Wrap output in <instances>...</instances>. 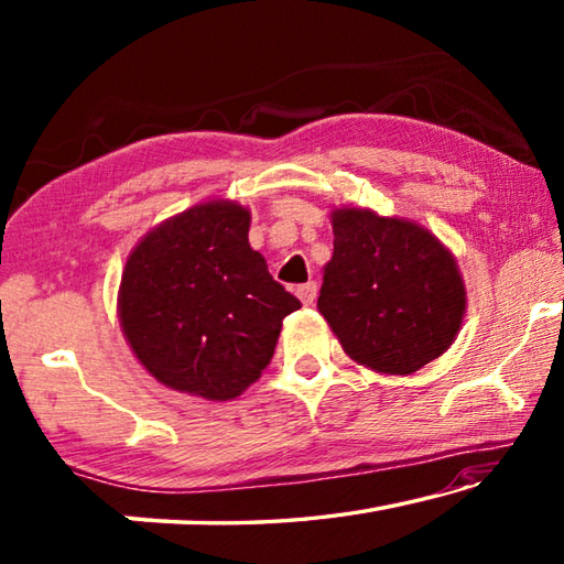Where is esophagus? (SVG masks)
<instances>
[{"label": "esophagus", "instance_id": "obj_1", "mask_svg": "<svg viewBox=\"0 0 564 564\" xmlns=\"http://www.w3.org/2000/svg\"><path fill=\"white\" fill-rule=\"evenodd\" d=\"M316 293H318V285L313 281L299 285V291H295V295H299L303 305H313V301H316Z\"/></svg>", "mask_w": 564, "mask_h": 564}]
</instances>
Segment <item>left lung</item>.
I'll use <instances>...</instances> for the list:
<instances>
[{
  "label": "left lung",
  "instance_id": "obj_1",
  "mask_svg": "<svg viewBox=\"0 0 564 564\" xmlns=\"http://www.w3.org/2000/svg\"><path fill=\"white\" fill-rule=\"evenodd\" d=\"M330 226L318 311L346 356L386 376H410L441 358L467 308L451 248L425 226L373 208H333Z\"/></svg>",
  "mask_w": 564,
  "mask_h": 564
}]
</instances>
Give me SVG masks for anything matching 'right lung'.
Segmentation results:
<instances>
[{
	"label": "right lung",
	"mask_w": 564,
	"mask_h": 564,
	"mask_svg": "<svg viewBox=\"0 0 564 564\" xmlns=\"http://www.w3.org/2000/svg\"><path fill=\"white\" fill-rule=\"evenodd\" d=\"M251 212L214 198L186 208L133 246L117 313L133 356L161 386L231 400L261 378L299 311L248 243Z\"/></svg>",
	"instance_id": "right-lung-1"
}]
</instances>
